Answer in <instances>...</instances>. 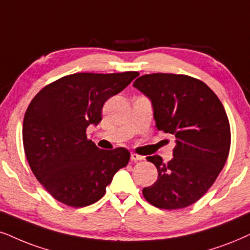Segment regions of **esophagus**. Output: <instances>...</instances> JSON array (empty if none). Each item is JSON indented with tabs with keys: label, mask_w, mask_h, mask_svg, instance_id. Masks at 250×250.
Returning a JSON list of instances; mask_svg holds the SVG:
<instances>
[{
	"label": "esophagus",
	"mask_w": 250,
	"mask_h": 250,
	"mask_svg": "<svg viewBox=\"0 0 250 250\" xmlns=\"http://www.w3.org/2000/svg\"><path fill=\"white\" fill-rule=\"evenodd\" d=\"M130 158H131L132 162H140V160L143 159V157L140 156V154L135 153V152H131V154H130Z\"/></svg>",
	"instance_id": "34e87169"
}]
</instances>
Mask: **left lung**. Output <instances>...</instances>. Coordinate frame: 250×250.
Masks as SVG:
<instances>
[{"mask_svg": "<svg viewBox=\"0 0 250 250\" xmlns=\"http://www.w3.org/2000/svg\"><path fill=\"white\" fill-rule=\"evenodd\" d=\"M134 86L152 102L158 130L176 138L172 160L150 156L158 179L143 188L153 207L176 210L194 204L209 190L225 165L230 128L222 102L211 88L187 75L141 76Z\"/></svg>", "mask_w": 250, "mask_h": 250, "instance_id": "obj_1", "label": "left lung"}]
</instances>
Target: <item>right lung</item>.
Here are the masks:
<instances>
[{
    "label": "right lung",
    "mask_w": 250,
    "mask_h": 250,
    "mask_svg": "<svg viewBox=\"0 0 250 250\" xmlns=\"http://www.w3.org/2000/svg\"><path fill=\"white\" fill-rule=\"evenodd\" d=\"M137 71L78 72L41 88L28 105L23 145L34 176L55 200L72 208L96 203L120 168L128 165L125 147L102 150L86 129L102 121L105 102L125 88Z\"/></svg>",
    "instance_id": "right-lung-1"
}]
</instances>
